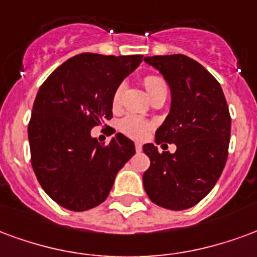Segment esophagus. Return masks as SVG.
Wrapping results in <instances>:
<instances>
[{
  "label": "esophagus",
  "instance_id": "esophagus-1",
  "mask_svg": "<svg viewBox=\"0 0 257 257\" xmlns=\"http://www.w3.org/2000/svg\"><path fill=\"white\" fill-rule=\"evenodd\" d=\"M136 151L137 152H141L142 151V145L140 142H136Z\"/></svg>",
  "mask_w": 257,
  "mask_h": 257
}]
</instances>
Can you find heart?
<instances>
[{
    "mask_svg": "<svg viewBox=\"0 0 257 257\" xmlns=\"http://www.w3.org/2000/svg\"><path fill=\"white\" fill-rule=\"evenodd\" d=\"M144 86H145V89H147L148 94L155 95L157 93H167V83H166V80L163 79L162 76H159V75L155 74H149L147 76H144ZM123 89H124V86L119 85L113 91V94H112V108L113 109H119L121 105V97H123ZM119 128L123 134H126V136L131 137V138H134V140H142V138H145V137L149 134V131H151V124L148 123L145 119H142L140 116L136 115H127L124 116L123 119L119 123Z\"/></svg>",
    "mask_w": 257,
    "mask_h": 257,
    "instance_id": "b5f03b06",
    "label": "heart"
}]
</instances>
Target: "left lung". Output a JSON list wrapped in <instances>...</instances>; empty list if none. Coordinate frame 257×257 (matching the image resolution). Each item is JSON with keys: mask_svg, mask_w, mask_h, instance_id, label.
I'll use <instances>...</instances> for the list:
<instances>
[{"mask_svg": "<svg viewBox=\"0 0 257 257\" xmlns=\"http://www.w3.org/2000/svg\"><path fill=\"white\" fill-rule=\"evenodd\" d=\"M171 87V110L156 142L175 144V153L144 145L151 166L144 188L152 203L182 211L200 203L218 182L228 155L231 117L219 82L185 54L145 57ZM166 145V144H164Z\"/></svg>", "mask_w": 257, "mask_h": 257, "instance_id": "8db88e82", "label": "left lung"}]
</instances>
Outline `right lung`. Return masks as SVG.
I'll list each match as a JSON object with an SVG mask.
<instances>
[{
  "mask_svg": "<svg viewBox=\"0 0 257 257\" xmlns=\"http://www.w3.org/2000/svg\"><path fill=\"white\" fill-rule=\"evenodd\" d=\"M141 61V54H78L39 87L29 123L31 166L61 207L79 212L104 203L116 174L136 155L120 133L100 145L90 131L112 119L113 91Z\"/></svg>",
  "mask_w": 257,
  "mask_h": 257,
  "instance_id": "obj_1",
  "label": "right lung"
}]
</instances>
